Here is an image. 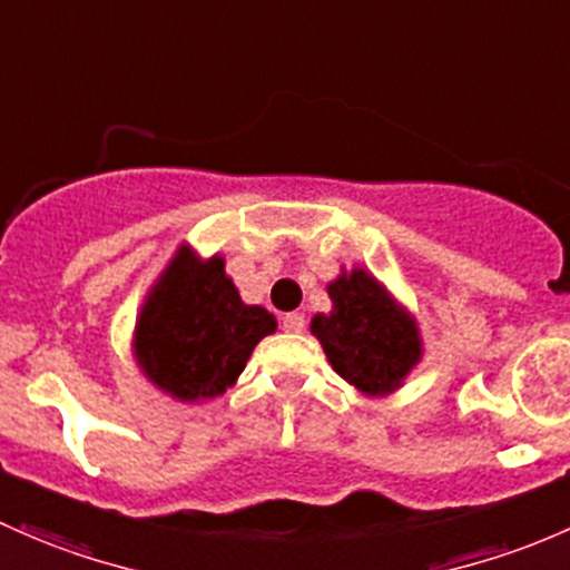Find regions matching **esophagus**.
<instances>
[{
  "instance_id": "1",
  "label": "esophagus",
  "mask_w": 570,
  "mask_h": 570,
  "mask_svg": "<svg viewBox=\"0 0 570 570\" xmlns=\"http://www.w3.org/2000/svg\"><path fill=\"white\" fill-rule=\"evenodd\" d=\"M304 326H307V321H304L302 313H287L283 318V328L291 334H302Z\"/></svg>"
}]
</instances>
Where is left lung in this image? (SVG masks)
<instances>
[{
    "mask_svg": "<svg viewBox=\"0 0 570 570\" xmlns=\"http://www.w3.org/2000/svg\"><path fill=\"white\" fill-rule=\"evenodd\" d=\"M332 309L313 315L309 332L324 345L328 365L367 397L401 390L420 365L416 318L365 268L340 272L326 285Z\"/></svg>",
    "mask_w": 570,
    "mask_h": 570,
    "instance_id": "1",
    "label": "left lung"
}]
</instances>
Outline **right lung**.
<instances>
[{"instance_id": "right-lung-1", "label": "right lung", "mask_w": 570, "mask_h": 570, "mask_svg": "<svg viewBox=\"0 0 570 570\" xmlns=\"http://www.w3.org/2000/svg\"><path fill=\"white\" fill-rule=\"evenodd\" d=\"M277 318L244 304L225 257H199L180 244L150 285L134 326V360L145 379L180 403L225 395Z\"/></svg>"}]
</instances>
